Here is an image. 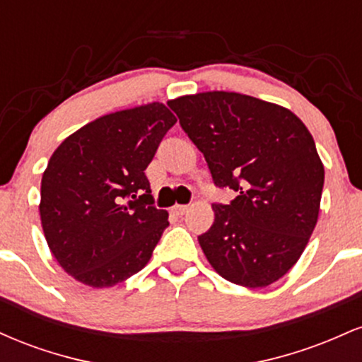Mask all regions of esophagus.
<instances>
[{
	"instance_id": "esophagus-1",
	"label": "esophagus",
	"mask_w": 362,
	"mask_h": 362,
	"mask_svg": "<svg viewBox=\"0 0 362 362\" xmlns=\"http://www.w3.org/2000/svg\"><path fill=\"white\" fill-rule=\"evenodd\" d=\"M187 209H189V206H185V204H175L172 207V211L177 216H184L187 213Z\"/></svg>"
}]
</instances>
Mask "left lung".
Masks as SVG:
<instances>
[{
    "mask_svg": "<svg viewBox=\"0 0 362 362\" xmlns=\"http://www.w3.org/2000/svg\"><path fill=\"white\" fill-rule=\"evenodd\" d=\"M230 204H213L199 236L214 271L245 288H265L296 264L318 219L325 170L310 131L293 112L235 91L170 100Z\"/></svg>",
    "mask_w": 362,
    "mask_h": 362,
    "instance_id": "8db88e82",
    "label": "left lung"
}]
</instances>
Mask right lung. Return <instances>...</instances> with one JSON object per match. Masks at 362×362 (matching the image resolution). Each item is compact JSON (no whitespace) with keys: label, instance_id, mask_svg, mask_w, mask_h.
<instances>
[{"label":"right lung","instance_id":"add662e5","mask_svg":"<svg viewBox=\"0 0 362 362\" xmlns=\"http://www.w3.org/2000/svg\"><path fill=\"white\" fill-rule=\"evenodd\" d=\"M177 122L163 103L86 124L52 153L40 184V221L52 255L90 288H110L151 259L168 226L144 173Z\"/></svg>","mask_w":362,"mask_h":362}]
</instances>
